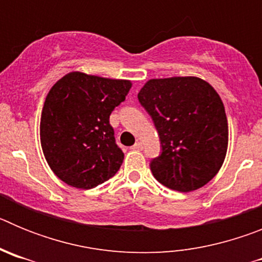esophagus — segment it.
Returning a JSON list of instances; mask_svg holds the SVG:
<instances>
[{"label": "esophagus", "mask_w": 262, "mask_h": 262, "mask_svg": "<svg viewBox=\"0 0 262 262\" xmlns=\"http://www.w3.org/2000/svg\"><path fill=\"white\" fill-rule=\"evenodd\" d=\"M143 147H144V144H143L142 142H136L135 144L131 147V149H134V151H142Z\"/></svg>", "instance_id": "esophagus-1"}]
</instances>
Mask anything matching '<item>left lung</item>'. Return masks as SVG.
Returning <instances> with one entry per match:
<instances>
[{
	"label": "left lung",
	"mask_w": 262,
	"mask_h": 262,
	"mask_svg": "<svg viewBox=\"0 0 262 262\" xmlns=\"http://www.w3.org/2000/svg\"><path fill=\"white\" fill-rule=\"evenodd\" d=\"M138 98L152 117L163 148L151 161L157 181L185 193L211 181L228 148V122L216 90L194 76L151 78Z\"/></svg>",
	"instance_id": "obj_1"
}]
</instances>
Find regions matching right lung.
<instances>
[{"mask_svg": "<svg viewBox=\"0 0 262 262\" xmlns=\"http://www.w3.org/2000/svg\"><path fill=\"white\" fill-rule=\"evenodd\" d=\"M129 80L71 72L55 82L40 117V144L48 165L67 185L93 189L119 170L124 154L108 118L128 94Z\"/></svg>", "mask_w": 262, "mask_h": 262, "instance_id": "add662e5", "label": "right lung"}]
</instances>
